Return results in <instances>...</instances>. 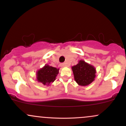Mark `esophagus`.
Instances as JSON below:
<instances>
[{
    "label": "esophagus",
    "instance_id": "esophagus-1",
    "mask_svg": "<svg viewBox=\"0 0 126 126\" xmlns=\"http://www.w3.org/2000/svg\"><path fill=\"white\" fill-rule=\"evenodd\" d=\"M66 66H67V64L66 63H61V67H66Z\"/></svg>",
    "mask_w": 126,
    "mask_h": 126
}]
</instances>
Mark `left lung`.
<instances>
[{
	"label": "left lung",
	"mask_w": 126,
	"mask_h": 126,
	"mask_svg": "<svg viewBox=\"0 0 126 126\" xmlns=\"http://www.w3.org/2000/svg\"><path fill=\"white\" fill-rule=\"evenodd\" d=\"M74 80L80 86H87L94 80L96 70L94 66L79 61V63L72 67Z\"/></svg>",
	"instance_id": "8db88e82"
}]
</instances>
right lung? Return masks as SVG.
I'll return each instance as SVG.
<instances>
[{"mask_svg": "<svg viewBox=\"0 0 126 126\" xmlns=\"http://www.w3.org/2000/svg\"><path fill=\"white\" fill-rule=\"evenodd\" d=\"M58 73L59 69L46 64L36 72V79L43 85H49L55 80Z\"/></svg>", "mask_w": 126, "mask_h": 126, "instance_id": "obj_1", "label": "right lung"}]
</instances>
